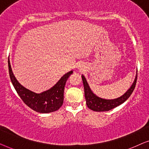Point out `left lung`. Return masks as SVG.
Instances as JSON below:
<instances>
[{
	"label": "left lung",
	"mask_w": 149,
	"mask_h": 149,
	"mask_svg": "<svg viewBox=\"0 0 149 149\" xmlns=\"http://www.w3.org/2000/svg\"><path fill=\"white\" fill-rule=\"evenodd\" d=\"M81 77H82L83 86H84L85 97V100H86L87 107L89 109L96 112L109 111L110 110L113 109L114 108L123 104L124 102H125L129 98V97L133 92L136 84V80H137V74H136L134 83H132L131 87L123 95L117 97V98L107 100L101 98V97L97 96L96 95L94 94L93 91H91L90 87H89L85 77L83 74Z\"/></svg>",
	"instance_id": "obj_1"
}]
</instances>
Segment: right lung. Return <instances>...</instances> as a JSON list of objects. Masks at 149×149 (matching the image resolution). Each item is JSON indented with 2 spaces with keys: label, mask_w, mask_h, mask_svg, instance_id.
<instances>
[{
  "label": "right lung",
  "mask_w": 149,
  "mask_h": 149,
  "mask_svg": "<svg viewBox=\"0 0 149 149\" xmlns=\"http://www.w3.org/2000/svg\"><path fill=\"white\" fill-rule=\"evenodd\" d=\"M9 76L14 88L28 107L40 113H49L56 111L62 107L64 102V91L66 82L70 74L71 70L61 77L55 85L48 90L37 93L26 89L18 82L12 71L9 59L8 60Z\"/></svg>",
  "instance_id": "right-lung-1"
}]
</instances>
